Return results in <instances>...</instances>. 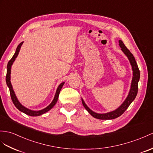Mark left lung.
<instances>
[{
  "label": "left lung",
  "mask_w": 153,
  "mask_h": 153,
  "mask_svg": "<svg viewBox=\"0 0 153 153\" xmlns=\"http://www.w3.org/2000/svg\"><path fill=\"white\" fill-rule=\"evenodd\" d=\"M119 45L121 47V49L123 51L126 57L128 58L130 62V64L131 65L132 69V79L130 85V89L128 94L126 97V98L124 100L120 107H118L117 109L114 111H110V112L104 113V114H99L96 113L95 111H92L87 106L86 104L84 101L83 99L82 98V102L83 106L88 112L93 117L99 119V120H114V119L120 117L125 112V111L128 108L130 104L132 103L134 100L135 99L136 97L137 94V89H138V82L140 77V73L138 68V66L137 65L136 59L134 57L132 54L130 53V51L124 45L123 42L121 40H119Z\"/></svg>",
  "instance_id": "obj_1"
}]
</instances>
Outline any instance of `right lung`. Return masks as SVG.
<instances>
[{
  "instance_id": "1",
  "label": "right lung",
  "mask_w": 153,
  "mask_h": 153,
  "mask_svg": "<svg viewBox=\"0 0 153 153\" xmlns=\"http://www.w3.org/2000/svg\"><path fill=\"white\" fill-rule=\"evenodd\" d=\"M23 42H21L17 46V47L16 48V53H15V54L13 56V57L12 58V59H11L8 63V65H7V73H6V84H7V85H8V87L9 88V89H10L11 98H12L13 103L14 104V105L16 106L17 108L19 111H22V112L25 113V114L30 115V116H39V115H42L45 113H46L47 111H49L50 110H51L54 107V106L56 105V103L57 100H58L59 92H60L61 89L63 87V85H64L65 82H62L60 84L58 85L56 91V94H55L53 100V101L51 102V103L49 105L47 106L46 108H45L41 110L36 111V110H30V109L27 108H26L25 106H24L23 105H22L21 103L19 101V100L16 97V95L14 92L12 83H11V81H10V79H11L10 74H11V68H12V65H13V63L14 62L15 60H16V58L17 57V56L19 54V53L21 47L22 46V45H23Z\"/></svg>"
}]
</instances>
